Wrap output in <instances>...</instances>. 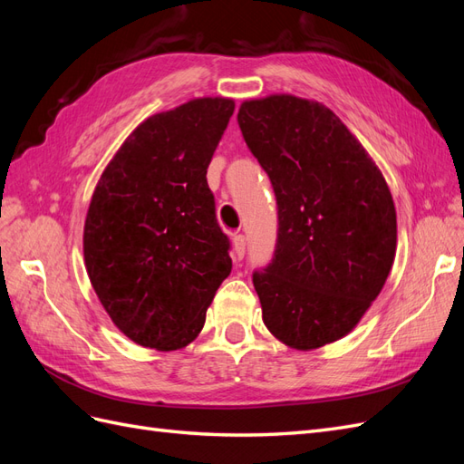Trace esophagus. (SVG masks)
<instances>
[{"label":"esophagus","instance_id":"obj_1","mask_svg":"<svg viewBox=\"0 0 464 464\" xmlns=\"http://www.w3.org/2000/svg\"><path fill=\"white\" fill-rule=\"evenodd\" d=\"M232 246H234V257L242 259L246 254V236L244 234H236L232 237Z\"/></svg>","mask_w":464,"mask_h":464}]
</instances>
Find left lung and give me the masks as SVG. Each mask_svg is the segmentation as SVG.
Segmentation results:
<instances>
[{
    "label": "left lung",
    "mask_w": 464,
    "mask_h": 464,
    "mask_svg": "<svg viewBox=\"0 0 464 464\" xmlns=\"http://www.w3.org/2000/svg\"><path fill=\"white\" fill-rule=\"evenodd\" d=\"M278 208L271 263L254 273L263 323L314 350L353 331L382 292L397 251V213L383 174L333 111L292 94L237 111Z\"/></svg>",
    "instance_id": "8db88e82"
}]
</instances>
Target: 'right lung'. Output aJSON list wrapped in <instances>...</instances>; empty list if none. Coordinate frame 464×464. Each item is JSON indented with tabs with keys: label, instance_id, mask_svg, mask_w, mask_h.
I'll return each mask as SVG.
<instances>
[{
	"label": "right lung",
	"instance_id": "add662e5",
	"mask_svg": "<svg viewBox=\"0 0 464 464\" xmlns=\"http://www.w3.org/2000/svg\"><path fill=\"white\" fill-rule=\"evenodd\" d=\"M234 114L230 98H195L145 120L98 179L82 234L91 285L137 344L188 346L232 271L207 168Z\"/></svg>",
	"mask_w": 464,
	"mask_h": 464
}]
</instances>
